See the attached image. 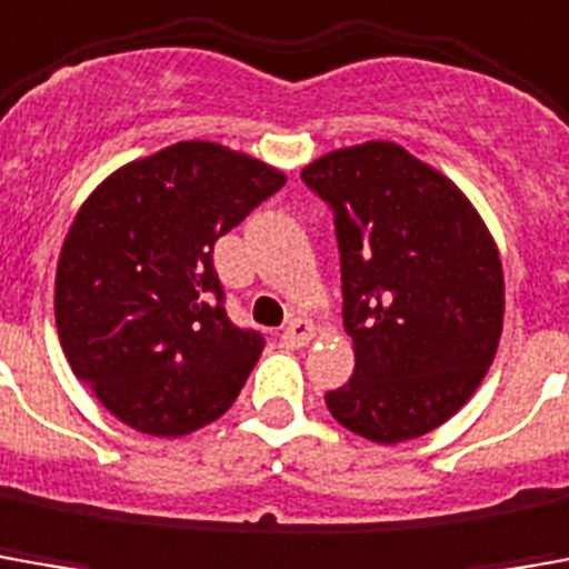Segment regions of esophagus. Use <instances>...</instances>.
<instances>
[{"label":"esophagus","mask_w":569,"mask_h":569,"mask_svg":"<svg viewBox=\"0 0 569 569\" xmlns=\"http://www.w3.org/2000/svg\"><path fill=\"white\" fill-rule=\"evenodd\" d=\"M313 336H317V329H313L311 320H305V317H292L283 329V345L286 348H305V345H311Z\"/></svg>","instance_id":"esophagus-1"}]
</instances>
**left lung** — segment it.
<instances>
[{
  "label": "left lung",
  "instance_id": "obj_1",
  "mask_svg": "<svg viewBox=\"0 0 569 569\" xmlns=\"http://www.w3.org/2000/svg\"><path fill=\"white\" fill-rule=\"evenodd\" d=\"M301 178L336 212L353 376L332 419L403 443L452 419L487 376L506 317L499 246L447 174L395 141L329 150Z\"/></svg>",
  "mask_w": 569,
  "mask_h": 569
}]
</instances>
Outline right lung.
Returning <instances> with one entry per match:
<instances>
[{
	"label": "right lung",
	"mask_w": 569,
	"mask_h": 569,
	"mask_svg": "<svg viewBox=\"0 0 569 569\" xmlns=\"http://www.w3.org/2000/svg\"><path fill=\"white\" fill-rule=\"evenodd\" d=\"M286 174L216 141H178L91 190L54 273L63 357L141 435L184 437L237 400L264 341L230 323L212 249Z\"/></svg>",
	"instance_id": "right-lung-1"
}]
</instances>
